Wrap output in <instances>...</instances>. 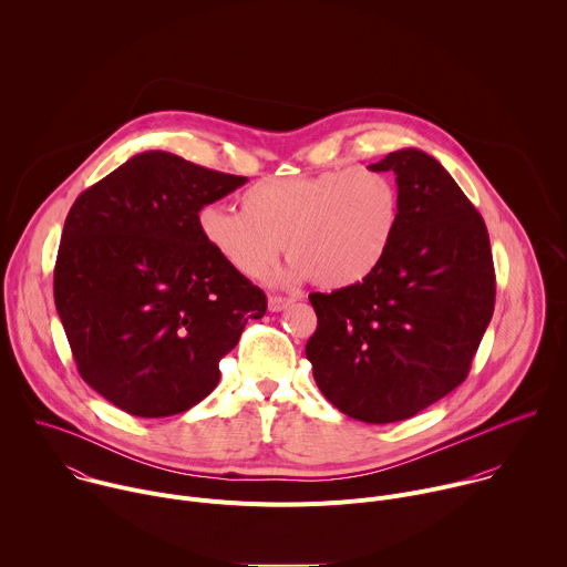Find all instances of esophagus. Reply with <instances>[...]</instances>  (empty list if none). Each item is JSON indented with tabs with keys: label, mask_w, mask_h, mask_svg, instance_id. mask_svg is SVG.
<instances>
[{
	"label": "esophagus",
	"mask_w": 567,
	"mask_h": 567,
	"mask_svg": "<svg viewBox=\"0 0 567 567\" xmlns=\"http://www.w3.org/2000/svg\"><path fill=\"white\" fill-rule=\"evenodd\" d=\"M293 300L291 298H285V296H269V309L271 311H282L291 305Z\"/></svg>",
	"instance_id": "obj_1"
}]
</instances>
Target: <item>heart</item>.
<instances>
[{"label": "heart", "mask_w": 567, "mask_h": 567, "mask_svg": "<svg viewBox=\"0 0 567 567\" xmlns=\"http://www.w3.org/2000/svg\"><path fill=\"white\" fill-rule=\"evenodd\" d=\"M240 209L205 205L196 218L207 247L231 269L262 280L287 245L289 282L347 289L385 262L403 205L388 171L344 166L260 179L245 188Z\"/></svg>", "instance_id": "1"}]
</instances>
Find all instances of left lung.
<instances>
[{
	"mask_svg": "<svg viewBox=\"0 0 567 567\" xmlns=\"http://www.w3.org/2000/svg\"><path fill=\"white\" fill-rule=\"evenodd\" d=\"M371 168L396 173L394 245L360 285L309 293L318 327L305 353L333 408L383 425L416 416L467 379L496 276L487 227L441 162L403 148Z\"/></svg>",
	"mask_w": 567,
	"mask_h": 567,
	"instance_id": "left-lung-1",
	"label": "left lung"
}]
</instances>
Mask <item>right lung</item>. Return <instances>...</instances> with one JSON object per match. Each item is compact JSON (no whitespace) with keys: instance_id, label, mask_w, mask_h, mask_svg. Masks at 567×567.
<instances>
[{"instance_id":"add662e5","label":"right lung","mask_w":567,"mask_h":567,"mask_svg":"<svg viewBox=\"0 0 567 567\" xmlns=\"http://www.w3.org/2000/svg\"><path fill=\"white\" fill-rule=\"evenodd\" d=\"M247 177L146 151L73 203L53 293L78 371L122 412L164 419L220 381V360L267 296L220 260L198 212Z\"/></svg>"}]
</instances>
